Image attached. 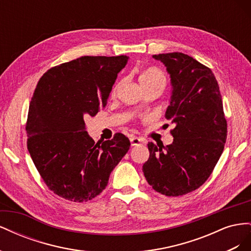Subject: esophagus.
I'll return each instance as SVG.
<instances>
[{"label":"esophagus","instance_id":"1","mask_svg":"<svg viewBox=\"0 0 251 251\" xmlns=\"http://www.w3.org/2000/svg\"><path fill=\"white\" fill-rule=\"evenodd\" d=\"M130 141H131V144H132L133 147L134 146H139V144L143 143V139L137 137V136H131Z\"/></svg>","mask_w":251,"mask_h":251}]
</instances>
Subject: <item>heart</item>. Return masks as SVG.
I'll return each mask as SVG.
<instances>
[{"mask_svg":"<svg viewBox=\"0 0 251 251\" xmlns=\"http://www.w3.org/2000/svg\"><path fill=\"white\" fill-rule=\"evenodd\" d=\"M158 81L165 82V77L163 73L160 70L156 69V68H151V69L146 70L143 73H141L139 76V82L142 88ZM113 92H115V89L113 90Z\"/></svg>","mask_w":251,"mask_h":251,"instance_id":"obj_1","label":"heart"}]
</instances>
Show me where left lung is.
I'll return each instance as SVG.
<instances>
[{
    "instance_id": "obj_1",
    "label": "left lung",
    "mask_w": 251,
    "mask_h": 251,
    "mask_svg": "<svg viewBox=\"0 0 251 251\" xmlns=\"http://www.w3.org/2000/svg\"><path fill=\"white\" fill-rule=\"evenodd\" d=\"M166 67L172 83L165 118L176 125L174 141L157 148L149 142L142 171L156 192L177 197L208 179L224 150L227 123L218 81L208 67L181 52L153 55Z\"/></svg>"
}]
</instances>
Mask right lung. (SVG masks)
I'll use <instances>...</instances> for the list:
<instances>
[{
  "mask_svg": "<svg viewBox=\"0 0 251 251\" xmlns=\"http://www.w3.org/2000/svg\"><path fill=\"white\" fill-rule=\"evenodd\" d=\"M127 59L81 56L51 68L37 82L29 104L27 148L50 191L66 200L87 202L100 195L130 149L120 133L95 143L83 120L107 105Z\"/></svg>",
  "mask_w": 251,
  "mask_h": 251,
  "instance_id": "1",
  "label": "right lung"
}]
</instances>
